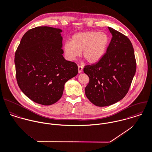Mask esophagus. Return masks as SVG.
Masks as SVG:
<instances>
[{
  "label": "esophagus",
  "mask_w": 152,
  "mask_h": 152,
  "mask_svg": "<svg viewBox=\"0 0 152 152\" xmlns=\"http://www.w3.org/2000/svg\"><path fill=\"white\" fill-rule=\"evenodd\" d=\"M78 72H79V73H81V72H82V71H83V67L81 66H80V65H78Z\"/></svg>",
  "instance_id": "34e87169"
}]
</instances>
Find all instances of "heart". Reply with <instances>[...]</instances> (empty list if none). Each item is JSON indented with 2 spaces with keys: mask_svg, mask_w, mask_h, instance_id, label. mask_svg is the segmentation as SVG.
Returning a JSON list of instances; mask_svg holds the SVG:
<instances>
[{
  "mask_svg": "<svg viewBox=\"0 0 152 152\" xmlns=\"http://www.w3.org/2000/svg\"><path fill=\"white\" fill-rule=\"evenodd\" d=\"M108 43L106 34L98 32H83L74 34L71 42L63 45L65 56L68 61H73L80 55L90 64L98 62L103 56Z\"/></svg>",
  "mask_w": 152,
  "mask_h": 152,
  "instance_id": "1",
  "label": "heart"
}]
</instances>
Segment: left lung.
Listing matches in <instances>:
<instances>
[{
    "mask_svg": "<svg viewBox=\"0 0 152 152\" xmlns=\"http://www.w3.org/2000/svg\"><path fill=\"white\" fill-rule=\"evenodd\" d=\"M113 37L98 62L87 65L84 72L90 81L85 88L88 99L105 107L122 100L129 91L136 70L134 52L130 39L108 27Z\"/></svg>",
    "mask_w": 152,
    "mask_h": 152,
    "instance_id": "1",
    "label": "left lung"
}]
</instances>
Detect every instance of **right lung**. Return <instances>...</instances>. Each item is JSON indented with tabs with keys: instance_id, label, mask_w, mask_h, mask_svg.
<instances>
[{
	"instance_id": "right-lung-1",
	"label": "right lung",
	"mask_w": 152,
	"mask_h": 152,
	"mask_svg": "<svg viewBox=\"0 0 152 152\" xmlns=\"http://www.w3.org/2000/svg\"><path fill=\"white\" fill-rule=\"evenodd\" d=\"M62 31L38 26L23 36L15 55L18 84L32 101L50 105L62 97L64 85L78 72L63 56Z\"/></svg>"
}]
</instances>
